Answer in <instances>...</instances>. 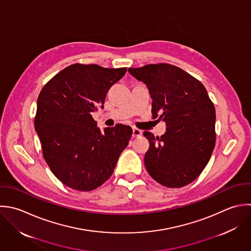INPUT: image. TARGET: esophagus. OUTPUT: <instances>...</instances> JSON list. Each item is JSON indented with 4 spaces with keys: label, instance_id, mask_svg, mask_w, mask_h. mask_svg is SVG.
<instances>
[{
    "label": "esophagus",
    "instance_id": "esophagus-1",
    "mask_svg": "<svg viewBox=\"0 0 251 251\" xmlns=\"http://www.w3.org/2000/svg\"><path fill=\"white\" fill-rule=\"evenodd\" d=\"M142 134H143V131L142 130H140V129H138V128H133V138H137V137H140V136H142Z\"/></svg>",
    "mask_w": 251,
    "mask_h": 251
}]
</instances>
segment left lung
Masks as SVG:
<instances>
[{"label": "left lung", "instance_id": "1", "mask_svg": "<svg viewBox=\"0 0 251 251\" xmlns=\"http://www.w3.org/2000/svg\"><path fill=\"white\" fill-rule=\"evenodd\" d=\"M144 82L152 100L153 118L166 123V132L150 142L145 155L149 174L168 188H181L196 180L207 165L215 147V107L205 87L183 69L167 64L129 68Z\"/></svg>", "mask_w": 251, "mask_h": 251}]
</instances>
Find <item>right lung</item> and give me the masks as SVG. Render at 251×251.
<instances>
[{
  "label": "right lung",
  "mask_w": 251,
  "mask_h": 251,
  "mask_svg": "<svg viewBox=\"0 0 251 251\" xmlns=\"http://www.w3.org/2000/svg\"><path fill=\"white\" fill-rule=\"evenodd\" d=\"M127 68L72 64L50 79L37 100L35 130L46 162L65 186L89 192L113 173L133 130L117 124L101 132L92 112L103 108L110 87Z\"/></svg>",
  "instance_id": "obj_1"
}]
</instances>
